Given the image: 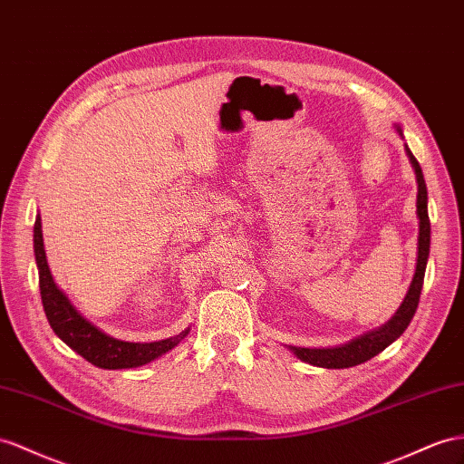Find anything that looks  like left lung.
I'll list each match as a JSON object with an SVG mask.
<instances>
[{"mask_svg":"<svg viewBox=\"0 0 464 464\" xmlns=\"http://www.w3.org/2000/svg\"><path fill=\"white\" fill-rule=\"evenodd\" d=\"M410 162L415 170V180H418V218H420V237H418V265H415V275L411 280V286L403 298L400 310L394 314L386 325L366 334L359 339H353L351 343L343 347L334 349H302V347H290V351L298 356L300 361L310 362L324 368H349L361 362L371 361L372 356L382 353L390 343H394L403 331L408 329L411 317L415 315L420 304V294L423 288V276L427 266V256H430V245H431V225L430 216H427V188L423 180V172L418 159L413 157L411 150L406 147Z\"/></svg>","mask_w":464,"mask_h":464,"instance_id":"1","label":"left lung"}]
</instances>
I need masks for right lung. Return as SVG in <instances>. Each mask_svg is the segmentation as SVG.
Masks as SVG:
<instances>
[{
	"label": "right lung",
	"instance_id": "1",
	"mask_svg": "<svg viewBox=\"0 0 464 464\" xmlns=\"http://www.w3.org/2000/svg\"><path fill=\"white\" fill-rule=\"evenodd\" d=\"M33 233L34 258H37L39 268L41 300L46 319H49L54 334L61 337L70 349L76 351L80 356H84V359L93 366L115 371V368H135L140 364H147L154 359H159L160 354L174 349L178 343L189 334V329H186L180 335L154 343H127L105 335L103 331H100L96 325H92L88 319L78 314L76 307L66 298V294L63 290H58L54 284L49 265H46L41 218L34 221Z\"/></svg>",
	"mask_w": 464,
	"mask_h": 464
}]
</instances>
